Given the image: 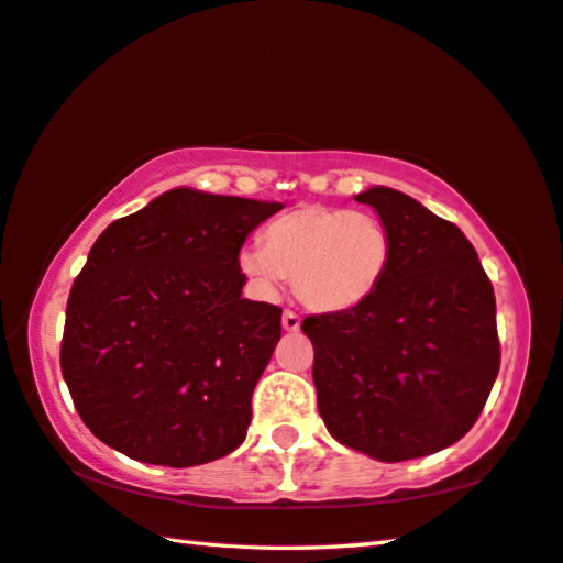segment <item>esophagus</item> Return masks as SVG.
I'll return each mask as SVG.
<instances>
[{"label":"esophagus","instance_id":"34e87169","mask_svg":"<svg viewBox=\"0 0 563 563\" xmlns=\"http://www.w3.org/2000/svg\"><path fill=\"white\" fill-rule=\"evenodd\" d=\"M283 330L285 332H298L300 330V314H295L292 310L283 312Z\"/></svg>","mask_w":563,"mask_h":563}]
</instances>
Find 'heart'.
<instances>
[{"mask_svg":"<svg viewBox=\"0 0 563 563\" xmlns=\"http://www.w3.org/2000/svg\"><path fill=\"white\" fill-rule=\"evenodd\" d=\"M391 261V236L369 211L302 203L273 221L265 241L239 253L241 271L265 295L292 275V290L317 312H346L369 300Z\"/></svg>","mask_w":563,"mask_h":563,"instance_id":"b5f03b06","label":"heart"}]
</instances>
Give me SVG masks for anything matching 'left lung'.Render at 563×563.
I'll return each mask as SVG.
<instances>
[{
  "label": "left lung",
  "instance_id": "obj_1",
  "mask_svg": "<svg viewBox=\"0 0 563 563\" xmlns=\"http://www.w3.org/2000/svg\"><path fill=\"white\" fill-rule=\"evenodd\" d=\"M379 213L391 261L369 300L310 314L317 408L342 445L384 463L457 443L499 372L493 283L473 243L404 191L356 194Z\"/></svg>",
  "mask_w": 563,
  "mask_h": 563
}]
</instances>
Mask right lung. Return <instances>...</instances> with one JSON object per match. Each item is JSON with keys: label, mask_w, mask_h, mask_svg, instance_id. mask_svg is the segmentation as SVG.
<instances>
[{"label": "right lung", "mask_w": 563, "mask_h": 563, "mask_svg": "<svg viewBox=\"0 0 563 563\" xmlns=\"http://www.w3.org/2000/svg\"><path fill=\"white\" fill-rule=\"evenodd\" d=\"M278 201L169 189L112 221L66 305L60 372L118 453L191 467L246 441L283 310L241 298L239 251Z\"/></svg>", "instance_id": "1"}]
</instances>
